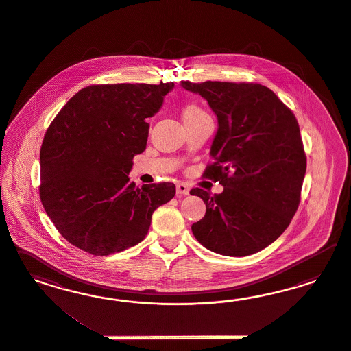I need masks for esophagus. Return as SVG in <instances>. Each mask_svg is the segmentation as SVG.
<instances>
[{
    "instance_id": "obj_1",
    "label": "esophagus",
    "mask_w": 351,
    "mask_h": 351,
    "mask_svg": "<svg viewBox=\"0 0 351 351\" xmlns=\"http://www.w3.org/2000/svg\"><path fill=\"white\" fill-rule=\"evenodd\" d=\"M189 186L186 184H178L176 185V193L178 195H188L189 194Z\"/></svg>"
}]
</instances>
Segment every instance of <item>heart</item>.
Returning a JSON list of instances; mask_svg holds the SVG:
<instances>
[{
	"instance_id": "obj_1",
	"label": "heart",
	"mask_w": 351,
	"mask_h": 351,
	"mask_svg": "<svg viewBox=\"0 0 351 351\" xmlns=\"http://www.w3.org/2000/svg\"><path fill=\"white\" fill-rule=\"evenodd\" d=\"M207 113L203 110L202 106L197 103H189L182 110V121L186 119H194V118L202 117Z\"/></svg>"
}]
</instances>
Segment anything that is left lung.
<instances>
[{"mask_svg":"<svg viewBox=\"0 0 351 351\" xmlns=\"http://www.w3.org/2000/svg\"><path fill=\"white\" fill-rule=\"evenodd\" d=\"M181 86L204 97L217 117L213 162L204 176L221 194L193 188L206 203L191 225L195 239L223 256H248L271 245L296 213L306 172L298 119L266 86L206 81Z\"/></svg>","mask_w":351,"mask_h":351,"instance_id":"left-lung-1","label":"left lung"}]
</instances>
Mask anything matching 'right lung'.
<instances>
[{
    "instance_id": "add662e5",
    "label": "right lung",
    "mask_w": 351,
    "mask_h": 351,
    "mask_svg": "<svg viewBox=\"0 0 351 351\" xmlns=\"http://www.w3.org/2000/svg\"><path fill=\"white\" fill-rule=\"evenodd\" d=\"M173 82L91 85L53 118L40 152V197L58 232L91 255L140 243L152 215L175 197L172 182L130 180L135 154L147 148L149 123Z\"/></svg>"
}]
</instances>
